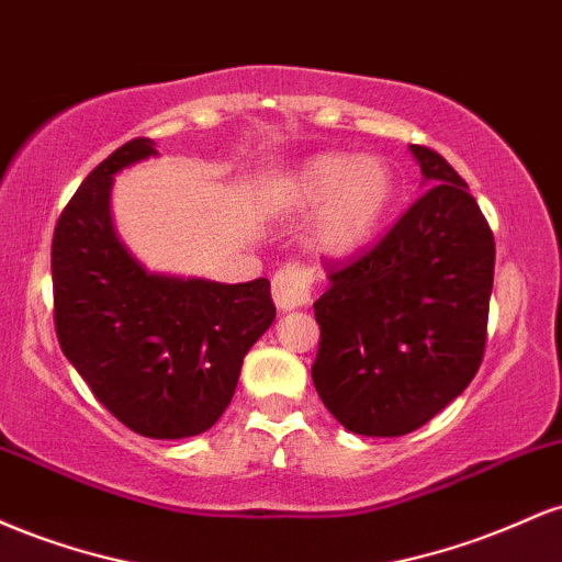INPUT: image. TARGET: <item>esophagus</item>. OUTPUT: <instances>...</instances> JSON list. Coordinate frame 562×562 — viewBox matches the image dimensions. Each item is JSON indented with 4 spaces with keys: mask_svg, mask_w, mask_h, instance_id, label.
<instances>
[{
    "mask_svg": "<svg viewBox=\"0 0 562 562\" xmlns=\"http://www.w3.org/2000/svg\"><path fill=\"white\" fill-rule=\"evenodd\" d=\"M272 295L280 312H293V308L306 306L312 299V272L303 267H282L272 280Z\"/></svg>",
    "mask_w": 562,
    "mask_h": 562,
    "instance_id": "34e87169",
    "label": "esophagus"
}]
</instances>
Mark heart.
Here are the masks:
<instances>
[{
    "mask_svg": "<svg viewBox=\"0 0 562 562\" xmlns=\"http://www.w3.org/2000/svg\"><path fill=\"white\" fill-rule=\"evenodd\" d=\"M282 195L299 211L317 209L312 240L322 254L351 256L385 224L396 205L398 182L380 156L319 153L282 179Z\"/></svg>",
    "mask_w": 562,
    "mask_h": 562,
    "instance_id": "heart-1",
    "label": "heart"
}]
</instances>
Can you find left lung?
Listing matches in <instances>:
<instances>
[{"label":"left lung","instance_id":"left-lung-1","mask_svg":"<svg viewBox=\"0 0 562 562\" xmlns=\"http://www.w3.org/2000/svg\"><path fill=\"white\" fill-rule=\"evenodd\" d=\"M425 192L314 301V389L359 436H404L468 389L486 348L494 235L462 177L409 145Z\"/></svg>","mask_w":562,"mask_h":562}]
</instances>
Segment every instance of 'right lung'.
I'll use <instances>...</instances> for the list:
<instances>
[{"mask_svg": "<svg viewBox=\"0 0 562 562\" xmlns=\"http://www.w3.org/2000/svg\"><path fill=\"white\" fill-rule=\"evenodd\" d=\"M156 156L153 139L126 142L57 218L55 330L68 362L126 428L187 438L224 415L245 353L277 312L263 277L227 285L160 274L128 254L111 214L113 179Z\"/></svg>", "mask_w": 562, "mask_h": 562, "instance_id": "add662e5", "label": "right lung"}]
</instances>
